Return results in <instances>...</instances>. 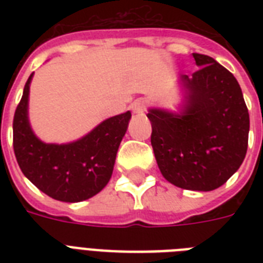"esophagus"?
I'll return each instance as SVG.
<instances>
[{
    "label": "esophagus",
    "instance_id": "34e87169",
    "mask_svg": "<svg viewBox=\"0 0 263 263\" xmlns=\"http://www.w3.org/2000/svg\"><path fill=\"white\" fill-rule=\"evenodd\" d=\"M144 107H146V103H144L143 99H136L134 102L131 103V110L136 115H140V113H143Z\"/></svg>",
    "mask_w": 263,
    "mask_h": 263
}]
</instances>
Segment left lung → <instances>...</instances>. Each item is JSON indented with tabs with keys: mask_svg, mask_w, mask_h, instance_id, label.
<instances>
[{
	"mask_svg": "<svg viewBox=\"0 0 263 263\" xmlns=\"http://www.w3.org/2000/svg\"><path fill=\"white\" fill-rule=\"evenodd\" d=\"M199 69L179 76V113L150 107L152 146L161 173L183 190L213 191L240 168L249 144L250 116L235 76L204 54Z\"/></svg>",
	"mask_w": 263,
	"mask_h": 263,
	"instance_id": "obj_1",
	"label": "left lung"
}]
</instances>
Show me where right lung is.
I'll use <instances>...</instances> for the list:
<instances>
[{"label":"right lung","instance_id":"right-lung-1","mask_svg":"<svg viewBox=\"0 0 263 263\" xmlns=\"http://www.w3.org/2000/svg\"><path fill=\"white\" fill-rule=\"evenodd\" d=\"M32 76L27 80L14 111L13 150L18 166L35 187L53 199L69 203L88 199L110 180L131 111L103 120L75 142L45 143L35 135L28 120Z\"/></svg>","mask_w":263,"mask_h":263}]
</instances>
